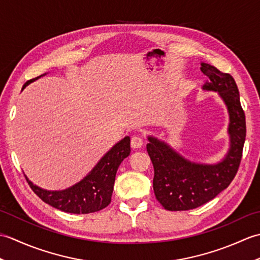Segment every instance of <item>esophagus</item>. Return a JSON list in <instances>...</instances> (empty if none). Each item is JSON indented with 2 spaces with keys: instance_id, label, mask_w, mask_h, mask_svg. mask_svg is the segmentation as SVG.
Segmentation results:
<instances>
[{
  "instance_id": "esophagus-1",
  "label": "esophagus",
  "mask_w": 260,
  "mask_h": 260,
  "mask_svg": "<svg viewBox=\"0 0 260 260\" xmlns=\"http://www.w3.org/2000/svg\"><path fill=\"white\" fill-rule=\"evenodd\" d=\"M143 144H144V143H143V139L141 136L135 135V136L132 137L131 146L133 148H141L143 146Z\"/></svg>"
}]
</instances>
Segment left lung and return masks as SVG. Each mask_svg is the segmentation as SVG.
I'll use <instances>...</instances> for the list:
<instances>
[{"label": "left lung", "instance_id": "obj_1", "mask_svg": "<svg viewBox=\"0 0 260 260\" xmlns=\"http://www.w3.org/2000/svg\"><path fill=\"white\" fill-rule=\"evenodd\" d=\"M208 77L204 91H214L222 99L229 114V148L217 163L191 161L155 136H147L146 150L154 167L153 189L157 201L170 211L196 209L227 189L241 161L246 140V118L241 108L238 87L229 74L201 62Z\"/></svg>", "mask_w": 260, "mask_h": 260}]
</instances>
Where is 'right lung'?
<instances>
[{"instance_id": "add662e5", "label": "right lung", "mask_w": 260, "mask_h": 260, "mask_svg": "<svg viewBox=\"0 0 260 260\" xmlns=\"http://www.w3.org/2000/svg\"><path fill=\"white\" fill-rule=\"evenodd\" d=\"M46 75L43 74L35 79L26 81L22 89ZM129 153L131 139L129 136H125L99 159V162L84 179L64 190H46L33 184L27 176H25V179L29 182L33 192L43 202L50 204L53 208L75 214L97 212L110 203L116 172L120 163L129 155Z\"/></svg>"}]
</instances>
